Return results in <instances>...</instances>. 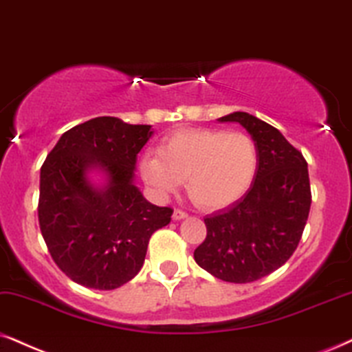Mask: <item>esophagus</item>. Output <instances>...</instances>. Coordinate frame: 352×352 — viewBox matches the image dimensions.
I'll list each match as a JSON object with an SVG mask.
<instances>
[{"mask_svg":"<svg viewBox=\"0 0 352 352\" xmlns=\"http://www.w3.org/2000/svg\"><path fill=\"white\" fill-rule=\"evenodd\" d=\"M188 216L185 211H182V209H173V214H172V219L173 221H180V219H185V217Z\"/></svg>","mask_w":352,"mask_h":352,"instance_id":"1","label":"esophagus"}]
</instances>
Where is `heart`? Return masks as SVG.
Instances as JSON below:
<instances>
[{
  "mask_svg": "<svg viewBox=\"0 0 352 352\" xmlns=\"http://www.w3.org/2000/svg\"><path fill=\"white\" fill-rule=\"evenodd\" d=\"M260 167L252 136L219 128L182 130L162 140L159 154L141 159V179L159 197L186 180V193L198 208L214 211L239 201L250 190Z\"/></svg>",
  "mask_w": 352,
  "mask_h": 352,
  "instance_id": "obj_1",
  "label": "heart"
}]
</instances>
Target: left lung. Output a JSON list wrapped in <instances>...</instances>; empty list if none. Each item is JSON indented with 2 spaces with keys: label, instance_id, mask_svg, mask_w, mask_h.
Instances as JSON below:
<instances>
[{
  "label": "left lung",
  "instance_id": "left-lung-1",
  "mask_svg": "<svg viewBox=\"0 0 352 352\" xmlns=\"http://www.w3.org/2000/svg\"><path fill=\"white\" fill-rule=\"evenodd\" d=\"M219 120L250 133L260 167L243 198L204 219L206 239L193 256L217 279L253 283L286 263L299 245L312 203L309 170L300 151L263 120L245 112Z\"/></svg>",
  "mask_w": 352,
  "mask_h": 352
}]
</instances>
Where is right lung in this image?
Masks as SVG:
<instances>
[{
    "label": "right lung",
    "instance_id": "obj_1",
    "mask_svg": "<svg viewBox=\"0 0 352 352\" xmlns=\"http://www.w3.org/2000/svg\"><path fill=\"white\" fill-rule=\"evenodd\" d=\"M151 124L97 117L61 135L40 168L38 224L58 268L81 286L112 291L140 273L151 235L172 208L146 201L133 184ZM106 172L96 189L87 170Z\"/></svg>",
    "mask_w": 352,
    "mask_h": 352
}]
</instances>
